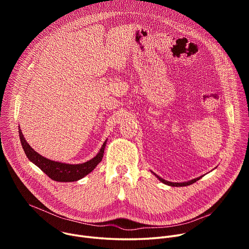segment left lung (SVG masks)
Masks as SVG:
<instances>
[{
    "label": "left lung",
    "instance_id": "obj_1",
    "mask_svg": "<svg viewBox=\"0 0 249 249\" xmlns=\"http://www.w3.org/2000/svg\"><path fill=\"white\" fill-rule=\"evenodd\" d=\"M154 173V172H153ZM158 178H159V180L160 181H161L162 183H164V184H166V185H169V186H176V187H180V186H187V185H191V184H193L194 182H196L197 180H199L202 176H200V177H197V178H194V179H192V180H190V181H187V182H170V181H166V180H164V179H162L161 177H160V176H158L156 173H154Z\"/></svg>",
    "mask_w": 249,
    "mask_h": 249
}]
</instances>
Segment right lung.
Instances as JSON below:
<instances>
[{
  "mask_svg": "<svg viewBox=\"0 0 249 249\" xmlns=\"http://www.w3.org/2000/svg\"><path fill=\"white\" fill-rule=\"evenodd\" d=\"M18 133H19L21 146L28 160L32 161L35 165H37L46 175L50 177L51 179L59 182L77 181L83 178V177H85L86 175H88L89 172H91L95 168V166L101 161L103 158L106 141H107L105 140L97 155L90 160H88L87 162L80 163V164H69V163L54 161L40 156L27 144V142L25 141L20 129Z\"/></svg>",
  "mask_w": 249,
  "mask_h": 249,
  "instance_id": "obj_1",
  "label": "right lung"
}]
</instances>
